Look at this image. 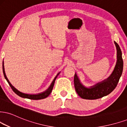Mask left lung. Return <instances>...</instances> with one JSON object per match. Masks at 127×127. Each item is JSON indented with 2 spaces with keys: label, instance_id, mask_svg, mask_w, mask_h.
I'll return each mask as SVG.
<instances>
[{
  "label": "left lung",
  "instance_id": "1",
  "mask_svg": "<svg viewBox=\"0 0 127 127\" xmlns=\"http://www.w3.org/2000/svg\"><path fill=\"white\" fill-rule=\"evenodd\" d=\"M117 49V62L113 72L108 78L94 85L87 87L81 83L76 73L74 76V85L78 95L86 99H96L107 96L113 91L118 84L123 71L122 52L116 42L114 41Z\"/></svg>",
  "mask_w": 127,
  "mask_h": 127
}]
</instances>
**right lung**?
<instances>
[{"label": "right lung", "instance_id": "add662e5", "mask_svg": "<svg viewBox=\"0 0 127 127\" xmlns=\"http://www.w3.org/2000/svg\"><path fill=\"white\" fill-rule=\"evenodd\" d=\"M3 72L4 74V76L5 78V79L7 81V82H8V84L10 85V87H11V88L12 89V90L13 91V92H15V94H16L17 95H19V96L22 97V98H28V99H35V100H37V99H44V98L48 97L49 95H50V94L51 93L52 91L53 87H54V84H55V81L56 78H57V76L60 73V72H59L56 75V76L55 77V78L53 80L51 84L50 85L49 87L48 88V89L46 91H45L44 92H40V93L39 94H25L23 93V92H22L19 91L18 90H17L16 88L14 87V86L12 85V84L9 82V79H7V76H6V75L5 73V71H4V62L3 61Z\"/></svg>", "mask_w": 127, "mask_h": 127}]
</instances>
